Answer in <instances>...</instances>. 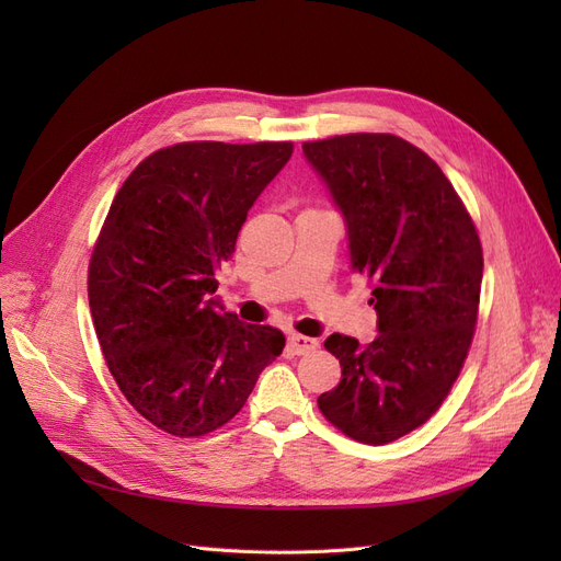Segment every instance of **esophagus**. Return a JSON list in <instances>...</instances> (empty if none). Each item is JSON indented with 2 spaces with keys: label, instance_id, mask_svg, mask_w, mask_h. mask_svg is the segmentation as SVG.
I'll return each instance as SVG.
<instances>
[{
  "label": "esophagus",
  "instance_id": "esophagus-1",
  "mask_svg": "<svg viewBox=\"0 0 561 561\" xmlns=\"http://www.w3.org/2000/svg\"><path fill=\"white\" fill-rule=\"evenodd\" d=\"M287 348L295 355H309L318 348V339L311 336H304V334H290L287 336Z\"/></svg>",
  "mask_w": 561,
  "mask_h": 561
}]
</instances>
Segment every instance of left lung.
<instances>
[{"label":"left lung","mask_w":561,"mask_h":561,"mask_svg":"<svg viewBox=\"0 0 561 561\" xmlns=\"http://www.w3.org/2000/svg\"><path fill=\"white\" fill-rule=\"evenodd\" d=\"M301 149L344 217L379 332L369 344L328 336L342 381L318 407L358 443H393L428 421L463 367L482 287L478 231L439 165L398 135H336Z\"/></svg>","instance_id":"left-lung-1"}]
</instances>
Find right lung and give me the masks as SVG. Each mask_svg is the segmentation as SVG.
I'll return each mask as SVG.
<instances>
[{
  "label": "right lung",
  "instance_id": "add662e5",
  "mask_svg": "<svg viewBox=\"0 0 561 561\" xmlns=\"http://www.w3.org/2000/svg\"><path fill=\"white\" fill-rule=\"evenodd\" d=\"M293 142H182L154 151L114 196L89 266L100 348L157 428L198 437L241 412L285 334L245 325L215 295L248 210Z\"/></svg>",
  "mask_w": 561,
  "mask_h": 561
}]
</instances>
